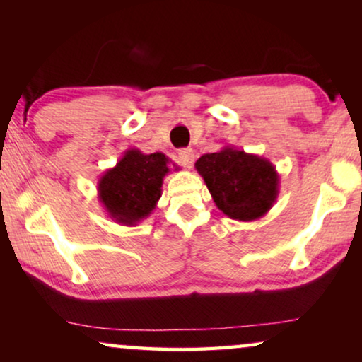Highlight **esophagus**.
I'll return each mask as SVG.
<instances>
[{
	"label": "esophagus",
	"mask_w": 362,
	"mask_h": 362,
	"mask_svg": "<svg viewBox=\"0 0 362 362\" xmlns=\"http://www.w3.org/2000/svg\"><path fill=\"white\" fill-rule=\"evenodd\" d=\"M177 161H180L182 166L191 168L192 163H194V150H191V148L180 150L177 151Z\"/></svg>",
	"instance_id": "obj_1"
}]
</instances>
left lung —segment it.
Here are the masks:
<instances>
[{
  "label": "left lung",
  "mask_w": 362,
  "mask_h": 362,
  "mask_svg": "<svg viewBox=\"0 0 362 362\" xmlns=\"http://www.w3.org/2000/svg\"><path fill=\"white\" fill-rule=\"evenodd\" d=\"M217 209L234 221H257L275 204L280 176L275 166L259 155L226 146L196 161Z\"/></svg>",
  "instance_id": "8db88e82"
}]
</instances>
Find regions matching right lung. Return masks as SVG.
<instances>
[{
  "instance_id": "right-lung-1",
  "label": "right lung",
  "mask_w": 362,
  "mask_h": 362,
  "mask_svg": "<svg viewBox=\"0 0 362 362\" xmlns=\"http://www.w3.org/2000/svg\"><path fill=\"white\" fill-rule=\"evenodd\" d=\"M171 160L163 153L145 155L130 148L120 161L97 182L98 201L108 217L122 226H136L146 219L161 197L163 180L171 171ZM177 171L180 166L173 165Z\"/></svg>"
}]
</instances>
